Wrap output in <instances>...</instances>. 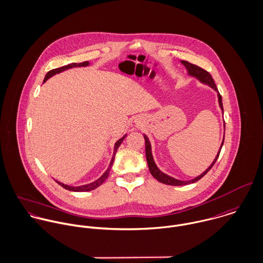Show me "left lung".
I'll return each instance as SVG.
<instances>
[{
	"mask_svg": "<svg viewBox=\"0 0 263 263\" xmlns=\"http://www.w3.org/2000/svg\"><path fill=\"white\" fill-rule=\"evenodd\" d=\"M180 62L185 66L189 76L198 79L201 83L210 86L213 90H215V91L217 92V97H218L219 106H220V108H221V110H222V114H223L222 98H221V95L219 94V92H218V90H217V87H216V85H215V83H214V81H213L211 74H210L207 70H205V69L199 67V66L196 65V64L190 63L189 61L180 60ZM224 131H226V124H224ZM143 137H144V140H145V155H146V161H147V165H148V169H149L151 174H152L158 181H160V182H162V183H164V184L176 185V186H178V185H186V184L194 183V182L200 180L203 176H205V175L209 172V170L214 166L215 162L217 161V159H218V157H219V154H220V151H221V147H222L223 142H224V136H223V139H222L220 148L218 149V153H217V155H216L214 161L211 163V165H210L201 175H199V176H197V177H195V178H193V179H191V180H179V179H176V178H174V177H172V176H169L168 174L162 172V171L158 168V166H157L156 163H155L154 157H153L152 145H151L149 139H148V137H147L145 134H143Z\"/></svg>",
	"mask_w": 263,
	"mask_h": 263,
	"instance_id": "left-lung-1",
	"label": "left lung"
}]
</instances>
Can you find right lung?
<instances>
[{
	"mask_svg": "<svg viewBox=\"0 0 263 263\" xmlns=\"http://www.w3.org/2000/svg\"><path fill=\"white\" fill-rule=\"evenodd\" d=\"M90 63H89V61H85V62H82V63H70V64H68V65H64V66H62V67H59V68H55V69H52V70H50V71H48L47 72V74H46V77H45V79H44V82L43 83H45L48 79H50L51 77H53L54 74H56V73H60V72H62V71H64V70H66V69H69V68H73V67H81V66H88ZM127 136V134H125L122 138H120L116 143H115V147H114V155H112V158H111V161H110V163H109V166H108V168H107V170L97 179V180H95V181H93V182H91V183H88V184H85V185H81V186H70V185H67V184H64V183H62V182H60V181H57V180H55L59 185H61L63 189H65V190H68V191H71V192H90V191H93V190H95V189H97L99 185H101L105 180H106V178L108 177V174H109V171H110V168H111V166H112V164H114V161H115V156H116V153H117V151H118V148H119V146L121 145V143L123 142V140L125 139V137Z\"/></svg>",
	"mask_w": 263,
	"mask_h": 263,
	"instance_id": "obj_1",
	"label": "right lung"
}]
</instances>
